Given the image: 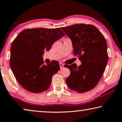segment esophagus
Returning <instances> with one entry per match:
<instances>
[{
    "instance_id": "esophagus-1",
    "label": "esophagus",
    "mask_w": 122,
    "mask_h": 122,
    "mask_svg": "<svg viewBox=\"0 0 122 122\" xmlns=\"http://www.w3.org/2000/svg\"><path fill=\"white\" fill-rule=\"evenodd\" d=\"M59 65H60V67H61V69H63L64 67V64L62 63H59Z\"/></svg>"
}]
</instances>
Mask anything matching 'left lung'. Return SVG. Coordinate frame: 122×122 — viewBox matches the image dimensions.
I'll return each instance as SVG.
<instances>
[{
    "label": "left lung",
    "mask_w": 122,
    "mask_h": 122,
    "mask_svg": "<svg viewBox=\"0 0 122 122\" xmlns=\"http://www.w3.org/2000/svg\"><path fill=\"white\" fill-rule=\"evenodd\" d=\"M71 38L73 53L81 64L65 65L70 70L65 82L72 90L78 93L91 91L97 86L105 71L108 60L107 44L94 25L80 23L61 27Z\"/></svg>",
    "instance_id": "8db88e82"
}]
</instances>
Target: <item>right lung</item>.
<instances>
[{"mask_svg":"<svg viewBox=\"0 0 122 122\" xmlns=\"http://www.w3.org/2000/svg\"><path fill=\"white\" fill-rule=\"evenodd\" d=\"M64 35L59 28H35L21 31L13 41L10 66L16 80L25 90L39 93L50 87L52 76L60 66L56 61L45 64L43 55Z\"/></svg>","mask_w":122,"mask_h":122,"instance_id":"obj_1","label":"right lung"}]
</instances>
